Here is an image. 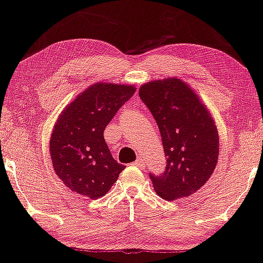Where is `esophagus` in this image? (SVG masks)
I'll return each mask as SVG.
<instances>
[{
    "label": "esophagus",
    "instance_id": "esophagus-1",
    "mask_svg": "<svg viewBox=\"0 0 263 263\" xmlns=\"http://www.w3.org/2000/svg\"><path fill=\"white\" fill-rule=\"evenodd\" d=\"M134 166H136V167H139V168H144V163H143V161H142V159L141 158H138L136 159V161L134 162Z\"/></svg>",
    "mask_w": 263,
    "mask_h": 263
}]
</instances>
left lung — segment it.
<instances>
[{"label":"left lung","instance_id":"left-lung-1","mask_svg":"<svg viewBox=\"0 0 263 263\" xmlns=\"http://www.w3.org/2000/svg\"><path fill=\"white\" fill-rule=\"evenodd\" d=\"M139 96L158 124L166 157L163 172H149L155 191L166 200L191 196L210 179L218 160L214 120L180 79L147 83Z\"/></svg>","mask_w":263,"mask_h":263}]
</instances>
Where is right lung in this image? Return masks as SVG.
Masks as SVG:
<instances>
[{"mask_svg": "<svg viewBox=\"0 0 263 263\" xmlns=\"http://www.w3.org/2000/svg\"><path fill=\"white\" fill-rule=\"evenodd\" d=\"M135 90L130 85L97 83L68 104L57 121L49 153L55 174L71 191L97 199L106 195L125 168L110 153L104 129Z\"/></svg>", "mask_w": 263, "mask_h": 263, "instance_id": "obj_1", "label": "right lung"}]
</instances>
